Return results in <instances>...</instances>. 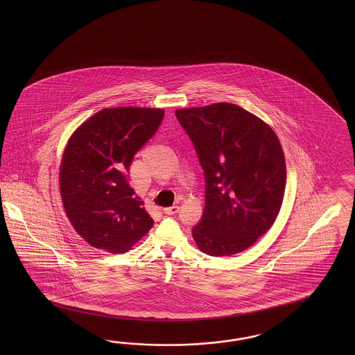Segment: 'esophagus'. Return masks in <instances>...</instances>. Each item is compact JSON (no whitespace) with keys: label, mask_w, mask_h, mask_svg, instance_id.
Returning a JSON list of instances; mask_svg holds the SVG:
<instances>
[{"label":"esophagus","mask_w":355,"mask_h":355,"mask_svg":"<svg viewBox=\"0 0 355 355\" xmlns=\"http://www.w3.org/2000/svg\"><path fill=\"white\" fill-rule=\"evenodd\" d=\"M178 211H180V207H178V205H172V207H169V208H164V214H165V215H175Z\"/></svg>","instance_id":"obj_1"}]
</instances>
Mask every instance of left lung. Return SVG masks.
Wrapping results in <instances>:
<instances>
[{
  "label": "left lung",
  "instance_id": "1",
  "mask_svg": "<svg viewBox=\"0 0 355 355\" xmlns=\"http://www.w3.org/2000/svg\"><path fill=\"white\" fill-rule=\"evenodd\" d=\"M205 174V207L193 229L198 248L230 257L252 246L279 216L286 164L276 132L230 103L177 109Z\"/></svg>",
  "mask_w": 355,
  "mask_h": 355
}]
</instances>
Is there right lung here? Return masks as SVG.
I'll return each mask as SVG.
<instances>
[{
	"label": "right lung",
	"instance_id": "1",
	"mask_svg": "<svg viewBox=\"0 0 355 355\" xmlns=\"http://www.w3.org/2000/svg\"><path fill=\"white\" fill-rule=\"evenodd\" d=\"M162 117L160 107H105L67 140L60 193L69 221L92 248L128 252L153 226L144 202L130 187L128 173Z\"/></svg>",
	"mask_w": 355,
	"mask_h": 355
}]
</instances>
